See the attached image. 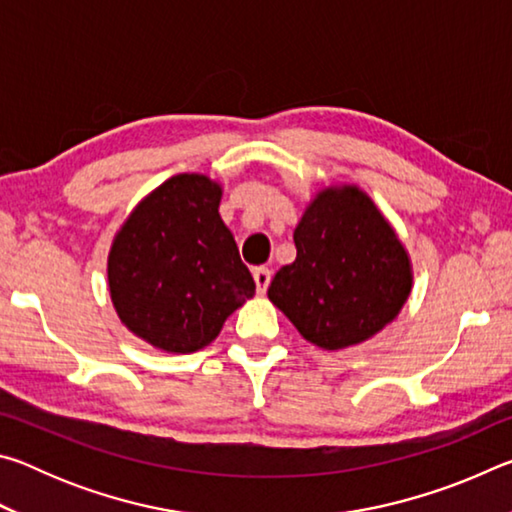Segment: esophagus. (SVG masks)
<instances>
[{
  "label": "esophagus",
  "mask_w": 512,
  "mask_h": 512,
  "mask_svg": "<svg viewBox=\"0 0 512 512\" xmlns=\"http://www.w3.org/2000/svg\"><path fill=\"white\" fill-rule=\"evenodd\" d=\"M253 277H255V284H257V293H266L268 284H271L273 271H271V268H266V266H257L253 271Z\"/></svg>",
  "instance_id": "1"
}]
</instances>
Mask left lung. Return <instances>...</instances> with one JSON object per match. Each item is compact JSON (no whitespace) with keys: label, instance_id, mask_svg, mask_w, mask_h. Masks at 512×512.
Listing matches in <instances>:
<instances>
[{"label":"left lung","instance_id":"1","mask_svg":"<svg viewBox=\"0 0 512 512\" xmlns=\"http://www.w3.org/2000/svg\"><path fill=\"white\" fill-rule=\"evenodd\" d=\"M296 262L268 300L323 350L363 343L393 323L411 293V259L393 225L357 185L320 189L293 232Z\"/></svg>","mask_w":512,"mask_h":512}]
</instances>
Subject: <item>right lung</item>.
I'll return each mask as SVG.
<instances>
[{
	"instance_id": "1",
	"label": "right lung",
	"mask_w": 512,
	"mask_h": 512,
	"mask_svg": "<svg viewBox=\"0 0 512 512\" xmlns=\"http://www.w3.org/2000/svg\"><path fill=\"white\" fill-rule=\"evenodd\" d=\"M221 194L203 173L171 176L137 203L112 241V305L153 348H205L225 318L255 296L253 275L219 214Z\"/></svg>"
}]
</instances>
